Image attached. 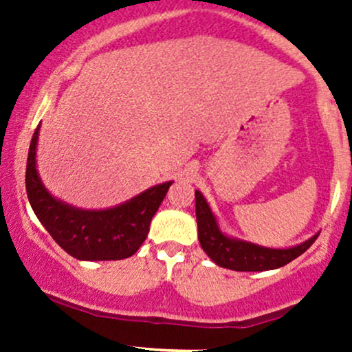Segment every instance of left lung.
Returning a JSON list of instances; mask_svg holds the SVG:
<instances>
[{
  "mask_svg": "<svg viewBox=\"0 0 352 352\" xmlns=\"http://www.w3.org/2000/svg\"><path fill=\"white\" fill-rule=\"evenodd\" d=\"M195 215L199 225V241L204 252L213 263L233 272H268L281 268L305 253L319 235L318 232L302 243L289 248H268L230 236L220 228L215 213L200 190H195Z\"/></svg>",
  "mask_w": 352,
  "mask_h": 352,
  "instance_id": "obj_1",
  "label": "left lung"
}]
</instances>
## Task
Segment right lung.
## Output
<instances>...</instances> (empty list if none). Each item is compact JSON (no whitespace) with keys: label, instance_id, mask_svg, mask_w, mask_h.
Segmentation results:
<instances>
[{"label":"right lung","instance_id":"obj_1","mask_svg":"<svg viewBox=\"0 0 352 352\" xmlns=\"http://www.w3.org/2000/svg\"><path fill=\"white\" fill-rule=\"evenodd\" d=\"M41 124L31 139L26 165V192L36 217L64 252L82 261L124 260L147 238L152 217L173 182L153 185L111 208L86 210L66 204L44 187L36 165Z\"/></svg>","mask_w":352,"mask_h":352}]
</instances>
